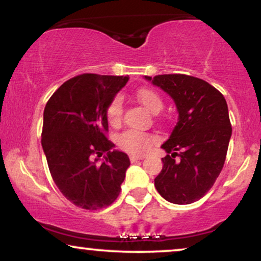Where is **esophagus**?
<instances>
[{
  "instance_id": "34e87169",
  "label": "esophagus",
  "mask_w": 261,
  "mask_h": 261,
  "mask_svg": "<svg viewBox=\"0 0 261 261\" xmlns=\"http://www.w3.org/2000/svg\"><path fill=\"white\" fill-rule=\"evenodd\" d=\"M144 158H145L144 155H137V154H132V155L129 156V159H130L132 163L137 162V160H141V159H144Z\"/></svg>"
}]
</instances>
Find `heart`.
Masks as SVG:
<instances>
[{
	"label": "heart",
	"instance_id": "b5f03b06",
	"mask_svg": "<svg viewBox=\"0 0 261 261\" xmlns=\"http://www.w3.org/2000/svg\"><path fill=\"white\" fill-rule=\"evenodd\" d=\"M135 97L146 109L153 114L159 113L163 108V99L159 94L152 89L141 88L135 92ZM106 115L108 122L112 126H116L120 123L122 117V99L119 96L114 97L107 107ZM152 135L139 133L135 130H127L119 137V146L123 151H127L134 154H142L149 148L153 142Z\"/></svg>",
	"mask_w": 261,
	"mask_h": 261
}]
</instances>
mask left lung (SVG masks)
Wrapping results in <instances>:
<instances>
[{"instance_id": "obj_1", "label": "left lung", "mask_w": 261, "mask_h": 261, "mask_svg": "<svg viewBox=\"0 0 261 261\" xmlns=\"http://www.w3.org/2000/svg\"><path fill=\"white\" fill-rule=\"evenodd\" d=\"M173 98L178 122L162 147L167 152L154 187L174 204H190L208 192L226 160L231 137L228 106L208 82L188 74L145 76Z\"/></svg>"}]
</instances>
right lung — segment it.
Returning a JSON list of instances; mask_svg holds the SVG:
<instances>
[{"instance_id": "right-lung-1", "label": "right lung", "mask_w": 261, "mask_h": 261, "mask_svg": "<svg viewBox=\"0 0 261 261\" xmlns=\"http://www.w3.org/2000/svg\"><path fill=\"white\" fill-rule=\"evenodd\" d=\"M128 80L83 73L60 85L46 103L41 145L49 172L60 192L82 209L112 204L130 165L126 153L112 151L115 145L106 135L107 107Z\"/></svg>"}]
</instances>
